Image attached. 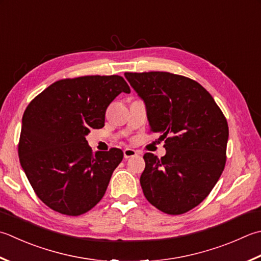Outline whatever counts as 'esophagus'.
Instances as JSON below:
<instances>
[{"instance_id":"esophagus-1","label":"esophagus","mask_w":261,"mask_h":261,"mask_svg":"<svg viewBox=\"0 0 261 261\" xmlns=\"http://www.w3.org/2000/svg\"><path fill=\"white\" fill-rule=\"evenodd\" d=\"M123 155H124V158H130L137 155V151L135 149H131V148H125L123 150Z\"/></svg>"}]
</instances>
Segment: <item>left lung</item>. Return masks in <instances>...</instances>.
Listing matches in <instances>:
<instances>
[{
	"label": "left lung",
	"instance_id": "1",
	"mask_svg": "<svg viewBox=\"0 0 261 261\" xmlns=\"http://www.w3.org/2000/svg\"><path fill=\"white\" fill-rule=\"evenodd\" d=\"M144 100L150 131L165 140L161 160L146 152L140 185L152 206L180 215L198 206L221 177L228 125L212 95L187 76L170 72H125Z\"/></svg>",
	"mask_w": 261,
	"mask_h": 261
}]
</instances>
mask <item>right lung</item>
<instances>
[{
    "mask_svg": "<svg viewBox=\"0 0 261 261\" xmlns=\"http://www.w3.org/2000/svg\"><path fill=\"white\" fill-rule=\"evenodd\" d=\"M130 93L120 75L56 81L30 101L22 116L18 154L37 197L53 211L79 216L105 195L123 151H96L86 136L105 123L117 95Z\"/></svg>",
    "mask_w": 261,
    "mask_h": 261,
    "instance_id": "obj_1",
    "label": "right lung"
}]
</instances>
